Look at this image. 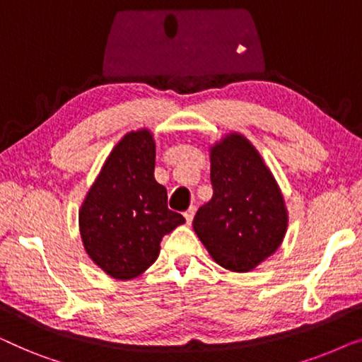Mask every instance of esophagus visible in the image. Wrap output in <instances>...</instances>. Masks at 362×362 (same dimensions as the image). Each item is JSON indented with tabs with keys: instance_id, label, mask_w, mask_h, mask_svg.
Here are the masks:
<instances>
[{
	"instance_id": "34e87169",
	"label": "esophagus",
	"mask_w": 362,
	"mask_h": 362,
	"mask_svg": "<svg viewBox=\"0 0 362 362\" xmlns=\"http://www.w3.org/2000/svg\"><path fill=\"white\" fill-rule=\"evenodd\" d=\"M194 214H196V207H189V209L185 212V217H186L187 224H191L192 219H194Z\"/></svg>"
}]
</instances>
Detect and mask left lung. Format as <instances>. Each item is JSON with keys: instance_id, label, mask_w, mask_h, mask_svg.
Masks as SVG:
<instances>
[{"instance_id": "1", "label": "left lung", "mask_w": 362, "mask_h": 362, "mask_svg": "<svg viewBox=\"0 0 362 362\" xmlns=\"http://www.w3.org/2000/svg\"><path fill=\"white\" fill-rule=\"evenodd\" d=\"M209 160L214 194L196 212L192 229L216 264L250 272L284 242V194L259 150L239 132L212 143Z\"/></svg>"}]
</instances>
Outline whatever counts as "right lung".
<instances>
[{"instance_id": "1", "label": "right lung", "mask_w": 362, "mask_h": 362, "mask_svg": "<svg viewBox=\"0 0 362 362\" xmlns=\"http://www.w3.org/2000/svg\"><path fill=\"white\" fill-rule=\"evenodd\" d=\"M156 143L150 128L122 136L107 156L78 209L83 250L115 280H132L155 264L163 235L185 222L168 209L156 182Z\"/></svg>"}]
</instances>
